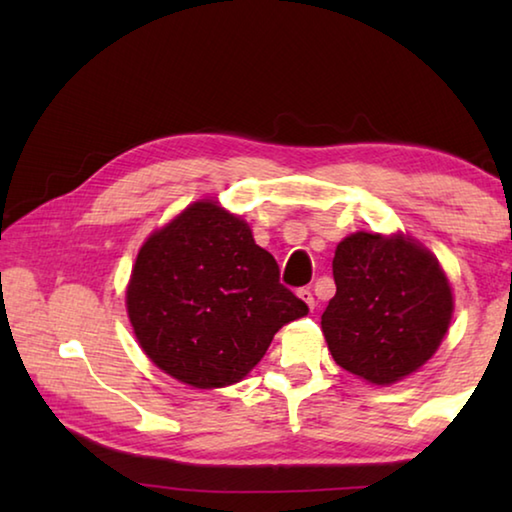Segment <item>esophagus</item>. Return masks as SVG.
Returning a JSON list of instances; mask_svg holds the SVG:
<instances>
[{
	"instance_id": "obj_1",
	"label": "esophagus",
	"mask_w": 512,
	"mask_h": 512,
	"mask_svg": "<svg viewBox=\"0 0 512 512\" xmlns=\"http://www.w3.org/2000/svg\"><path fill=\"white\" fill-rule=\"evenodd\" d=\"M298 298L305 302V305L309 307V309H314L316 307V298H314V293H311L309 289H300L298 291Z\"/></svg>"
}]
</instances>
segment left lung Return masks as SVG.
<instances>
[{"label":"left lung","instance_id":"8db88e82","mask_svg":"<svg viewBox=\"0 0 512 512\" xmlns=\"http://www.w3.org/2000/svg\"><path fill=\"white\" fill-rule=\"evenodd\" d=\"M336 296L320 325L334 361L388 386L424 366L452 323L454 296L438 259L406 235L354 232L336 246Z\"/></svg>","mask_w":512,"mask_h":512}]
</instances>
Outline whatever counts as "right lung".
Masks as SVG:
<instances>
[{"mask_svg":"<svg viewBox=\"0 0 512 512\" xmlns=\"http://www.w3.org/2000/svg\"><path fill=\"white\" fill-rule=\"evenodd\" d=\"M126 309L146 357L194 388L237 384L277 329L309 311L250 225L216 201L192 203L144 241Z\"/></svg>","mask_w":512,"mask_h":512,"instance_id":"right-lung-1","label":"right lung"}]
</instances>
